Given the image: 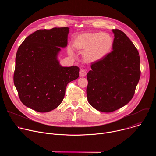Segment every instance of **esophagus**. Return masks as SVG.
I'll use <instances>...</instances> for the list:
<instances>
[{
	"mask_svg": "<svg viewBox=\"0 0 156 156\" xmlns=\"http://www.w3.org/2000/svg\"><path fill=\"white\" fill-rule=\"evenodd\" d=\"M87 74V72H86V70H84V69H81L80 71V76H85Z\"/></svg>",
	"mask_w": 156,
	"mask_h": 156,
	"instance_id": "34e87169",
	"label": "esophagus"
}]
</instances>
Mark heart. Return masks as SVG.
I'll return each mask as SVG.
<instances>
[{
  "label": "heart",
  "mask_w": 156,
  "mask_h": 156,
  "mask_svg": "<svg viewBox=\"0 0 156 156\" xmlns=\"http://www.w3.org/2000/svg\"><path fill=\"white\" fill-rule=\"evenodd\" d=\"M114 39L109 34L90 33L78 36L73 42L75 49L84 51L83 58L87 62H94L104 57L112 49ZM72 55V49H69Z\"/></svg>",
  "instance_id": "1"
}]
</instances>
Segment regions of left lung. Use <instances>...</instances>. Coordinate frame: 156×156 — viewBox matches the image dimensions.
Listing matches in <instances>:
<instances>
[{
  "instance_id": "8db88e82",
  "label": "left lung",
  "mask_w": 156,
  "mask_h": 156,
  "mask_svg": "<svg viewBox=\"0 0 156 156\" xmlns=\"http://www.w3.org/2000/svg\"><path fill=\"white\" fill-rule=\"evenodd\" d=\"M112 51L93 62L87 74L88 102L103 112H112L127 104L139 82L140 57L131 40L115 29Z\"/></svg>"
}]
</instances>
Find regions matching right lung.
Segmentation results:
<instances>
[{
  "label": "right lung",
  "instance_id": "add662e5",
  "mask_svg": "<svg viewBox=\"0 0 156 156\" xmlns=\"http://www.w3.org/2000/svg\"><path fill=\"white\" fill-rule=\"evenodd\" d=\"M69 28L39 30L19 46L13 82L25 105L48 112L62 102L68 83L79 76L76 66L63 67L57 59L60 48L67 46Z\"/></svg>",
  "mask_w": 156,
  "mask_h": 156
}]
</instances>
